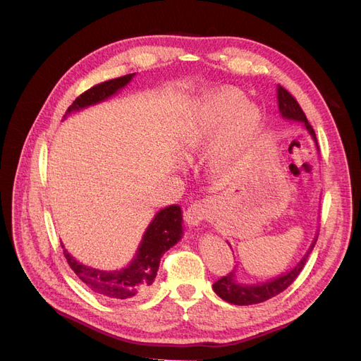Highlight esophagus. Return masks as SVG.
I'll return each mask as SVG.
<instances>
[{"label":"esophagus","instance_id":"esophagus-1","mask_svg":"<svg viewBox=\"0 0 361 361\" xmlns=\"http://www.w3.org/2000/svg\"><path fill=\"white\" fill-rule=\"evenodd\" d=\"M211 211V204L206 200H197L192 204L188 206V209L185 211V221L190 227H199L202 221H204L207 218V214Z\"/></svg>","mask_w":361,"mask_h":361}]
</instances>
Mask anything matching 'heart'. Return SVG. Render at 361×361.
<instances>
[{
  "label": "heart",
  "mask_w": 361,
  "mask_h": 361,
  "mask_svg": "<svg viewBox=\"0 0 361 361\" xmlns=\"http://www.w3.org/2000/svg\"><path fill=\"white\" fill-rule=\"evenodd\" d=\"M260 110L247 101L241 90L220 87L204 92L185 116L180 149L187 157L207 147V161L214 170H227L253 143L260 126Z\"/></svg>",
  "instance_id": "1"
}]
</instances>
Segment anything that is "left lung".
I'll list each match as a JSON object with an SVG mask.
<instances>
[{
  "mask_svg": "<svg viewBox=\"0 0 361 361\" xmlns=\"http://www.w3.org/2000/svg\"><path fill=\"white\" fill-rule=\"evenodd\" d=\"M277 102H279L280 116L285 120H292V122L302 123L305 130H307L312 140L314 141L316 149H318V140H316V134H314L313 128L307 122V117H305V114L302 113L298 102L293 99V96L288 90L283 89L281 85H277ZM316 239H318V233L314 235L309 250L305 251V255L301 257L298 264L295 265L290 271L285 272V274H281L274 279H269L267 281L253 283V285H245V283H241L238 280L236 268H235L231 274H227V276L221 277L216 283H214V286H212L214 292L224 301L235 304V305L257 304V302H264L272 297H276V295H279L280 292L288 289L293 283V280L300 276L301 269L304 268L305 262H307L309 255L312 253V250L316 244Z\"/></svg>",
  "mask_w": 361,
  "mask_h": 361,
  "instance_id": "8db88e82",
  "label": "left lung"
}]
</instances>
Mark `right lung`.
<instances>
[{
	"label": "right lung",
	"mask_w": 361,
	"mask_h": 361,
	"mask_svg": "<svg viewBox=\"0 0 361 361\" xmlns=\"http://www.w3.org/2000/svg\"><path fill=\"white\" fill-rule=\"evenodd\" d=\"M134 76L135 73H129L92 87L90 90L76 97L73 104L68 108L64 118L73 111H80L90 105L101 104L106 101L108 97L117 94L120 90L125 89ZM182 223L183 220L179 204H170L158 211L154 220L147 226L143 238H141L134 259L122 269L104 271L87 267L76 260L61 243L63 253L75 274L93 292L101 293L111 300H135L143 297L152 289L159 268L161 256L182 239Z\"/></svg>",
	"instance_id": "right-lung-1"
}]
</instances>
